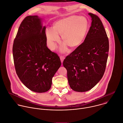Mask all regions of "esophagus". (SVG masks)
<instances>
[{"instance_id":"esophagus-1","label":"esophagus","mask_w":123,"mask_h":123,"mask_svg":"<svg viewBox=\"0 0 123 123\" xmlns=\"http://www.w3.org/2000/svg\"><path fill=\"white\" fill-rule=\"evenodd\" d=\"M60 60L61 61V63H62L63 61H64V59H65V56L61 55V56H60Z\"/></svg>"}]
</instances>
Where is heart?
<instances>
[{"label":"heart","mask_w":123,"mask_h":123,"mask_svg":"<svg viewBox=\"0 0 123 123\" xmlns=\"http://www.w3.org/2000/svg\"><path fill=\"white\" fill-rule=\"evenodd\" d=\"M88 22L83 17L69 16L55 21L53 27H48L46 35L48 44L51 49H55L56 43L60 41L59 35L65 43L60 49L62 52L68 51V45L74 48L84 41L88 29Z\"/></svg>","instance_id":"heart-1"}]
</instances>
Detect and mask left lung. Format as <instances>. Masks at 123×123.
<instances>
[{"instance_id": "8db88e82", "label": "left lung", "mask_w": 123, "mask_h": 123, "mask_svg": "<svg viewBox=\"0 0 123 123\" xmlns=\"http://www.w3.org/2000/svg\"><path fill=\"white\" fill-rule=\"evenodd\" d=\"M91 25L84 42L63 61L70 87L83 92L93 88L102 78L109 51V41L103 23L92 13Z\"/></svg>"}]
</instances>
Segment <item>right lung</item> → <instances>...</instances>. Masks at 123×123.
Segmentation results:
<instances>
[{
  "instance_id": "add662e5",
  "label": "right lung",
  "mask_w": 123,
  "mask_h": 123,
  "mask_svg": "<svg viewBox=\"0 0 123 123\" xmlns=\"http://www.w3.org/2000/svg\"><path fill=\"white\" fill-rule=\"evenodd\" d=\"M38 16L25 18L20 25L13 46L17 74L30 90L44 93L49 90L52 78L61 66L57 55L47 46L46 25Z\"/></svg>"
}]
</instances>
